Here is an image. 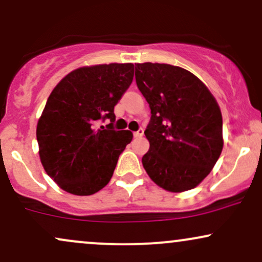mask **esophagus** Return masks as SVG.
<instances>
[{"mask_svg":"<svg viewBox=\"0 0 262 262\" xmlns=\"http://www.w3.org/2000/svg\"><path fill=\"white\" fill-rule=\"evenodd\" d=\"M134 136L136 138H140L143 136V128H138L136 132H134Z\"/></svg>","mask_w":262,"mask_h":262,"instance_id":"34e87169","label":"esophagus"}]
</instances>
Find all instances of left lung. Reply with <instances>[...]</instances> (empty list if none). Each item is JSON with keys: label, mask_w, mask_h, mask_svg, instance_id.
Wrapping results in <instances>:
<instances>
[{"label": "left lung", "mask_w": 262, "mask_h": 262, "mask_svg": "<svg viewBox=\"0 0 262 262\" xmlns=\"http://www.w3.org/2000/svg\"><path fill=\"white\" fill-rule=\"evenodd\" d=\"M136 83L149 104L143 168L171 192L193 189L210 174L223 148L222 114L195 75L178 66L136 64Z\"/></svg>", "instance_id": "obj_1"}]
</instances>
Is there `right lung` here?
Returning <instances> with one entry per match:
<instances>
[{
	"label": "right lung",
	"instance_id": "add662e5",
	"mask_svg": "<svg viewBox=\"0 0 262 262\" xmlns=\"http://www.w3.org/2000/svg\"><path fill=\"white\" fill-rule=\"evenodd\" d=\"M134 64L82 67L61 79L36 126L42 167L61 189L93 195L112 179L132 132L114 128V106L130 87ZM109 119L105 128L99 122Z\"/></svg>",
	"mask_w": 262,
	"mask_h": 262
}]
</instances>
